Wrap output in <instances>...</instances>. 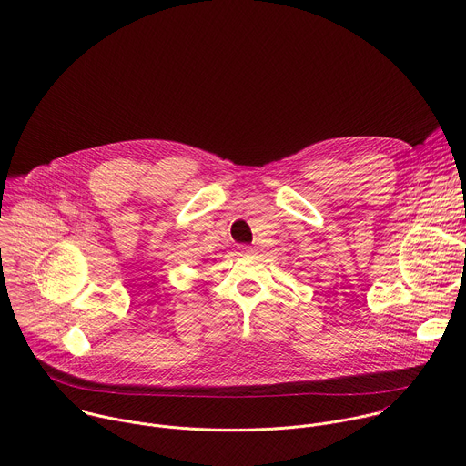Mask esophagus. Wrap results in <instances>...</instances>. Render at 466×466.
Returning <instances> with one entry per match:
<instances>
[{"mask_svg": "<svg viewBox=\"0 0 466 466\" xmlns=\"http://www.w3.org/2000/svg\"><path fill=\"white\" fill-rule=\"evenodd\" d=\"M256 248H252V247H243V252H254Z\"/></svg>", "mask_w": 466, "mask_h": 466, "instance_id": "esophagus-1", "label": "esophagus"}]
</instances>
